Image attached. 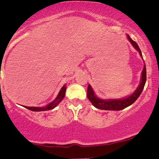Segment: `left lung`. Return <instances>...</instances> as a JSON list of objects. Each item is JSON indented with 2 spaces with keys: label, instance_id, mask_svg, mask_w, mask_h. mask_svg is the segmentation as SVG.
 I'll return each instance as SVG.
<instances>
[{
  "label": "left lung",
  "instance_id": "8db88e82",
  "mask_svg": "<svg viewBox=\"0 0 159 159\" xmlns=\"http://www.w3.org/2000/svg\"><path fill=\"white\" fill-rule=\"evenodd\" d=\"M127 37L129 41L133 45V47L136 49L137 51L139 52L141 57L142 56L141 50H140L139 47L137 45V43L135 41H133L129 36L127 35ZM146 81V66H144L143 68V72H142V78H141V82H140L139 85L137 88V89L134 91L133 94L129 96L128 98H123V99H109V100H103L100 99L98 97L95 95L94 92H93L92 88L91 85L88 84V93H87V97L89 99V101L91 102V103L98 109L101 110H121L123 109H125L127 107L130 106L133 104L135 101L138 99L139 97L140 96L141 93L143 92V90L144 88L145 84Z\"/></svg>",
  "mask_w": 159,
  "mask_h": 159
}]
</instances>
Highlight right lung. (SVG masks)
Listing matches in <instances>:
<instances>
[{
  "label": "right lung",
  "mask_w": 159,
  "mask_h": 159,
  "mask_svg": "<svg viewBox=\"0 0 159 159\" xmlns=\"http://www.w3.org/2000/svg\"><path fill=\"white\" fill-rule=\"evenodd\" d=\"M66 84L61 88V89L60 90L59 93H58L57 98L54 100L52 102L49 103L47 106L43 107H26L24 106L26 109L33 110V111H46V110H49L53 109V108L56 107V106L62 101L63 98H65V94H66Z\"/></svg>",
  "instance_id": "right-lung-1"
}]
</instances>
